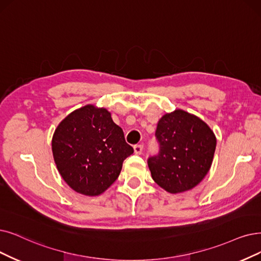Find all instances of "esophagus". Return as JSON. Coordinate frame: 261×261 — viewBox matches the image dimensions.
<instances>
[{
	"label": "esophagus",
	"instance_id": "esophagus-1",
	"mask_svg": "<svg viewBox=\"0 0 261 261\" xmlns=\"http://www.w3.org/2000/svg\"><path fill=\"white\" fill-rule=\"evenodd\" d=\"M142 149H143V145H142V144H136V145H134V151H135V154H137V155L141 154Z\"/></svg>",
	"mask_w": 261,
	"mask_h": 261
}]
</instances>
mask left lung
<instances>
[{"mask_svg":"<svg viewBox=\"0 0 261 261\" xmlns=\"http://www.w3.org/2000/svg\"><path fill=\"white\" fill-rule=\"evenodd\" d=\"M158 155L149 158L152 179L171 194L190 191L199 184L212 165L216 138L198 117L181 109L166 113L158 123Z\"/></svg>","mask_w":261,"mask_h":261,"instance_id":"1","label":"left lung"}]
</instances>
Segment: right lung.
<instances>
[{
	"instance_id": "right-lung-1",
	"label": "right lung",
	"mask_w": 261,
	"mask_h": 261,
	"mask_svg": "<svg viewBox=\"0 0 261 261\" xmlns=\"http://www.w3.org/2000/svg\"><path fill=\"white\" fill-rule=\"evenodd\" d=\"M52 153L61 176L72 190L98 196L118 179L134 149L107 109L87 105L58 125Z\"/></svg>"
}]
</instances>
